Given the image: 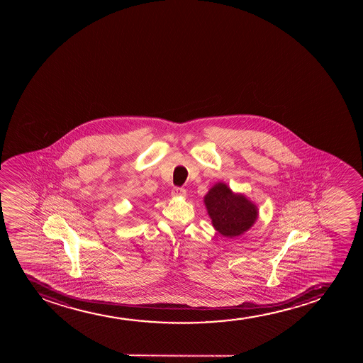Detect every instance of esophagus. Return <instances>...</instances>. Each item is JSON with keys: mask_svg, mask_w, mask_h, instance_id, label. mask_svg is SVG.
Instances as JSON below:
<instances>
[{"mask_svg": "<svg viewBox=\"0 0 363 363\" xmlns=\"http://www.w3.org/2000/svg\"><path fill=\"white\" fill-rule=\"evenodd\" d=\"M172 195L177 197L185 196L186 195V190L184 188H174L172 190Z\"/></svg>", "mask_w": 363, "mask_h": 363, "instance_id": "obj_1", "label": "esophagus"}]
</instances>
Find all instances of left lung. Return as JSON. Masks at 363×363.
<instances>
[{"label":"left lung","instance_id":"obj_1","mask_svg":"<svg viewBox=\"0 0 363 363\" xmlns=\"http://www.w3.org/2000/svg\"><path fill=\"white\" fill-rule=\"evenodd\" d=\"M204 203L213 226L228 238L247 231L258 217L255 204L243 195H235L225 184L214 185L204 197Z\"/></svg>","mask_w":363,"mask_h":363}]
</instances>
